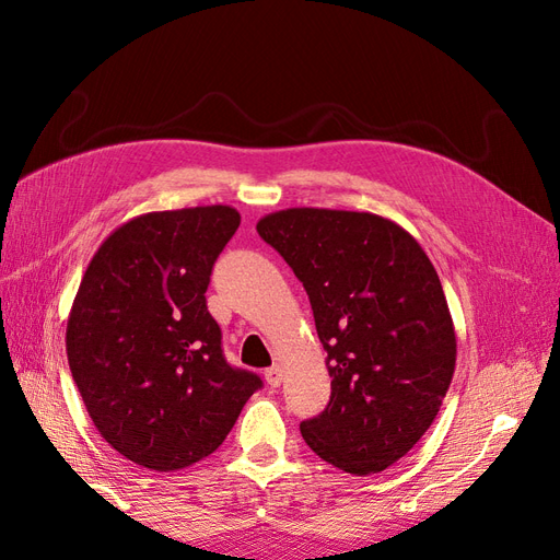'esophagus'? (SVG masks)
Segmentation results:
<instances>
[{"instance_id":"34e87169","label":"esophagus","mask_w":560,"mask_h":560,"mask_svg":"<svg viewBox=\"0 0 560 560\" xmlns=\"http://www.w3.org/2000/svg\"><path fill=\"white\" fill-rule=\"evenodd\" d=\"M266 383L270 387H278L282 383V369L278 364H273L270 369H266Z\"/></svg>"}]
</instances>
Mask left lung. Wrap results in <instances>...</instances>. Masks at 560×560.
Instances as JSON below:
<instances>
[{"instance_id":"left-lung-1","label":"left lung","mask_w":560,"mask_h":560,"mask_svg":"<svg viewBox=\"0 0 560 560\" xmlns=\"http://www.w3.org/2000/svg\"><path fill=\"white\" fill-rule=\"evenodd\" d=\"M311 299L331 397L301 434L354 477L395 465L434 422L455 371V329L428 254L371 212L290 208L259 219Z\"/></svg>"}]
</instances>
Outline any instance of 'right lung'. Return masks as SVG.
<instances>
[{
    "label": "right lung",
    "instance_id": "right-lung-1",
    "mask_svg": "<svg viewBox=\"0 0 560 560\" xmlns=\"http://www.w3.org/2000/svg\"><path fill=\"white\" fill-rule=\"evenodd\" d=\"M229 206L147 212L97 247L67 317V362L105 442L156 471L214 453L261 378L235 369L208 311Z\"/></svg>",
    "mask_w": 560,
    "mask_h": 560
}]
</instances>
